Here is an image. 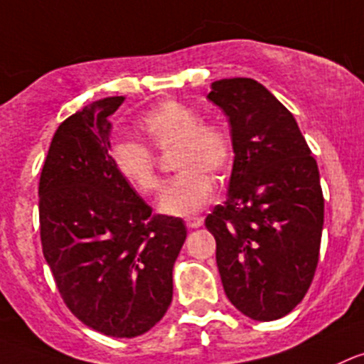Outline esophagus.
Returning <instances> with one entry per match:
<instances>
[{"instance_id":"esophagus-1","label":"esophagus","mask_w":364,"mask_h":364,"mask_svg":"<svg viewBox=\"0 0 364 364\" xmlns=\"http://www.w3.org/2000/svg\"><path fill=\"white\" fill-rule=\"evenodd\" d=\"M185 224H186V226H188L190 230L201 228V226H203V219H201V217H186Z\"/></svg>"}]
</instances>
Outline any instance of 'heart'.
<instances>
[{"label": "heart", "instance_id": "b5f03b06", "mask_svg": "<svg viewBox=\"0 0 364 364\" xmlns=\"http://www.w3.org/2000/svg\"><path fill=\"white\" fill-rule=\"evenodd\" d=\"M149 144L158 151L174 152L179 174L159 192L158 210L165 215L186 217L205 208L213 196V179L228 171L233 159L232 138L219 124L203 122L201 113L178 100H165L140 122ZM111 161L124 181L141 196L158 186L156 156L136 140H117L111 145Z\"/></svg>", "mask_w": 364, "mask_h": 364}]
</instances>
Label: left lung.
<instances>
[{
	"label": "left lung",
	"instance_id": "8db88e82",
	"mask_svg": "<svg viewBox=\"0 0 364 364\" xmlns=\"http://www.w3.org/2000/svg\"><path fill=\"white\" fill-rule=\"evenodd\" d=\"M208 100L228 117L235 152L228 198L205 220L224 293L251 320H278L304 300L318 266V165L289 109L257 80H215Z\"/></svg>",
	"mask_w": 364,
	"mask_h": 364
}]
</instances>
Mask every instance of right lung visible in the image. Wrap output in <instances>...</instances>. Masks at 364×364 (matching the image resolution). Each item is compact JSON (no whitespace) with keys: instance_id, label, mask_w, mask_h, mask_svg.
<instances>
[{"instance_id":"right-lung-1","label":"right lung","mask_w":364,"mask_h":364,"mask_svg":"<svg viewBox=\"0 0 364 364\" xmlns=\"http://www.w3.org/2000/svg\"><path fill=\"white\" fill-rule=\"evenodd\" d=\"M124 100L102 98L66 118L39 179L41 244L57 289L111 338H136L165 316L186 239L183 219L152 215L111 161L109 117Z\"/></svg>"}]
</instances>
